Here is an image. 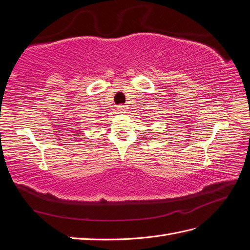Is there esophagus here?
I'll list each match as a JSON object with an SVG mask.
<instances>
[{
	"instance_id": "obj_1",
	"label": "esophagus",
	"mask_w": 250,
	"mask_h": 250,
	"mask_svg": "<svg viewBox=\"0 0 250 250\" xmlns=\"http://www.w3.org/2000/svg\"><path fill=\"white\" fill-rule=\"evenodd\" d=\"M118 111L120 113H125L126 111V107L123 106V104H121V106H118Z\"/></svg>"
}]
</instances>
